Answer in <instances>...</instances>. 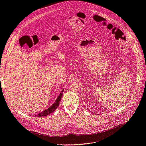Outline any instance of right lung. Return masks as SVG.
<instances>
[{
  "label": "right lung",
  "instance_id": "1",
  "mask_svg": "<svg viewBox=\"0 0 146 146\" xmlns=\"http://www.w3.org/2000/svg\"><path fill=\"white\" fill-rule=\"evenodd\" d=\"M63 91H64V90H62V91H61V93L60 94H59V96L58 97V98L56 99V100L55 103H54L50 108H48L47 110H45V111H42V112L39 113L38 114L35 115V117H36V116L38 117H44V116H46V115H48V114H51V113L53 112V111H55V110L57 108L58 106H59V102L61 101V98H62V95Z\"/></svg>",
  "mask_w": 146,
  "mask_h": 146
}]
</instances>
